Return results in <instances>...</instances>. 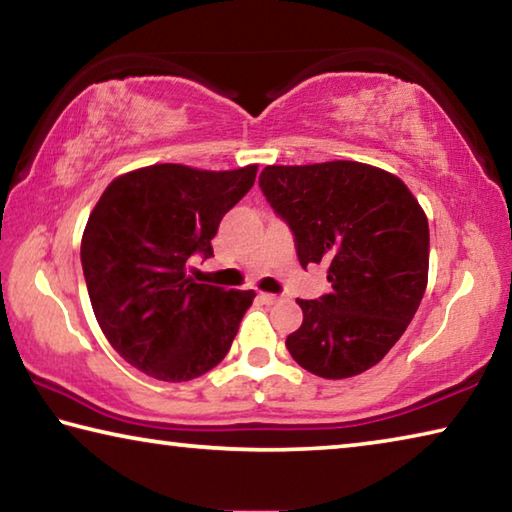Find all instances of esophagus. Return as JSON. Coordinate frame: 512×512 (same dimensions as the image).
Returning a JSON list of instances; mask_svg holds the SVG:
<instances>
[{
  "label": "esophagus",
  "mask_w": 512,
  "mask_h": 512,
  "mask_svg": "<svg viewBox=\"0 0 512 512\" xmlns=\"http://www.w3.org/2000/svg\"><path fill=\"white\" fill-rule=\"evenodd\" d=\"M259 298H262L266 305H275V302H280V296H275V293H259Z\"/></svg>",
  "instance_id": "esophagus-1"
}]
</instances>
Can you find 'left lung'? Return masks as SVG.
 Masks as SVG:
<instances>
[{"instance_id": "8db88e82", "label": "left lung", "mask_w": 512, "mask_h": 512, "mask_svg": "<svg viewBox=\"0 0 512 512\" xmlns=\"http://www.w3.org/2000/svg\"><path fill=\"white\" fill-rule=\"evenodd\" d=\"M259 187L289 223L300 264H327L332 282L318 300H298L291 357L325 379L377 366L427 289L429 223L418 198L393 173L352 160L271 164Z\"/></svg>"}]
</instances>
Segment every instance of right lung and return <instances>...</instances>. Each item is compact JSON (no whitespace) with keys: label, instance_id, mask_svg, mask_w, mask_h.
I'll list each match as a JSON object with an SVG mask.
<instances>
[{"label":"right lung","instance_id":"right-lung-1","mask_svg":"<svg viewBox=\"0 0 512 512\" xmlns=\"http://www.w3.org/2000/svg\"><path fill=\"white\" fill-rule=\"evenodd\" d=\"M255 176L257 164H151L117 176L90 212L81 264L94 316L119 357L149 377H201L235 341L255 291L198 284L189 259L214 255L221 219Z\"/></svg>","mask_w":512,"mask_h":512}]
</instances>
